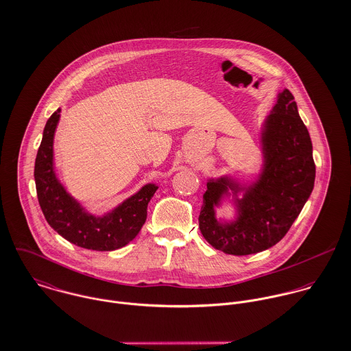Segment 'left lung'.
I'll list each match as a JSON object with an SVG mask.
<instances>
[{
    "label": "left lung",
    "mask_w": 351,
    "mask_h": 351,
    "mask_svg": "<svg viewBox=\"0 0 351 351\" xmlns=\"http://www.w3.org/2000/svg\"><path fill=\"white\" fill-rule=\"evenodd\" d=\"M263 166L258 178L242 186L230 177L206 182L199 227L216 250L249 255L278 243L300 215L315 184V162L309 132L301 120L293 95L284 89L261 132ZM236 199L237 219L221 223L214 206L228 191ZM244 192L242 199L237 197Z\"/></svg>",
    "instance_id": "8db88e82"
}]
</instances>
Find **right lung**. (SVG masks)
Instances as JSON below:
<instances>
[{
	"mask_svg": "<svg viewBox=\"0 0 351 351\" xmlns=\"http://www.w3.org/2000/svg\"><path fill=\"white\" fill-rule=\"evenodd\" d=\"M60 108L47 120L35 160L36 193L43 215L51 227L70 243L96 251L117 250L128 245L147 219V205L156 192L155 184L145 185L104 216H95L71 197L53 170V134Z\"/></svg>",
	"mask_w": 351,
	"mask_h": 351,
	"instance_id": "add662e5",
	"label": "right lung"
}]
</instances>
